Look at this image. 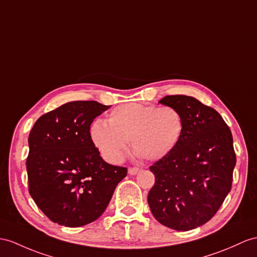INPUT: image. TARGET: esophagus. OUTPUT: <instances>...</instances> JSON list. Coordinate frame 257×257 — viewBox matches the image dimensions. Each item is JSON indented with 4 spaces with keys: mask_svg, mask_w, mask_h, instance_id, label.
<instances>
[{
    "mask_svg": "<svg viewBox=\"0 0 257 257\" xmlns=\"http://www.w3.org/2000/svg\"><path fill=\"white\" fill-rule=\"evenodd\" d=\"M140 171H141L140 168H128V173L131 176H135V174H137Z\"/></svg>",
    "mask_w": 257,
    "mask_h": 257,
    "instance_id": "34e87169",
    "label": "esophagus"
}]
</instances>
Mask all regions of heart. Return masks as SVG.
<instances>
[{"mask_svg":"<svg viewBox=\"0 0 257 257\" xmlns=\"http://www.w3.org/2000/svg\"><path fill=\"white\" fill-rule=\"evenodd\" d=\"M183 131V117L176 108L125 103L110 112L108 122H93L90 137L111 164L122 160L130 141L137 157L155 161L165 158L177 147Z\"/></svg>","mask_w":257,"mask_h":257,"instance_id":"obj_1","label":"heart"}]
</instances>
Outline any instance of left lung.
Instances as JSON below:
<instances>
[{"instance_id":"1","label":"left lung","mask_w":257,"mask_h":257,"mask_svg":"<svg viewBox=\"0 0 257 257\" xmlns=\"http://www.w3.org/2000/svg\"><path fill=\"white\" fill-rule=\"evenodd\" d=\"M159 103L180 112L184 131L177 147L149 168L155 184L148 205L164 226L192 230L214 217L231 190L236 162L232 134L215 109L194 97L166 96Z\"/></svg>"}]
</instances>
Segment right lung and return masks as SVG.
<instances>
[{
    "mask_svg": "<svg viewBox=\"0 0 257 257\" xmlns=\"http://www.w3.org/2000/svg\"><path fill=\"white\" fill-rule=\"evenodd\" d=\"M110 105L72 101L40 116L28 137L29 193L50 220L65 227L95 221L127 169L105 162L90 137L93 118Z\"/></svg>",
    "mask_w": 257,
    "mask_h": 257,
    "instance_id": "right-lung-1",
    "label": "right lung"
}]
</instances>
